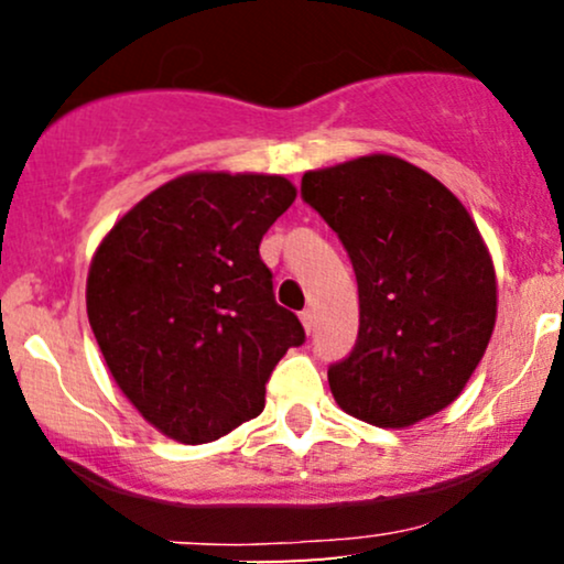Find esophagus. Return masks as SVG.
I'll use <instances>...</instances> for the list:
<instances>
[{
	"mask_svg": "<svg viewBox=\"0 0 564 564\" xmlns=\"http://www.w3.org/2000/svg\"><path fill=\"white\" fill-rule=\"evenodd\" d=\"M300 321H302V326H304V332H313V326H315V313L313 310H302L300 313Z\"/></svg>",
	"mask_w": 564,
	"mask_h": 564,
	"instance_id": "34e87169",
	"label": "esophagus"
}]
</instances>
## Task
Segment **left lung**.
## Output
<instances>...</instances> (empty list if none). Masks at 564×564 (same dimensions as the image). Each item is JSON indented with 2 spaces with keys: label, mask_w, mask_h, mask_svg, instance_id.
<instances>
[{
  "label": "left lung",
  "mask_w": 564,
  "mask_h": 564,
  "mask_svg": "<svg viewBox=\"0 0 564 564\" xmlns=\"http://www.w3.org/2000/svg\"><path fill=\"white\" fill-rule=\"evenodd\" d=\"M302 198L358 278V341L328 368L334 400L384 430L443 411L496 326V270L475 219L440 180L390 153L304 172Z\"/></svg>",
  "instance_id": "left-lung-1"
}]
</instances>
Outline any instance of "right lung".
Returning <instances> with one entry per match:
<instances>
[{"label":"right lung","instance_id":"obj_1","mask_svg":"<svg viewBox=\"0 0 564 564\" xmlns=\"http://www.w3.org/2000/svg\"><path fill=\"white\" fill-rule=\"evenodd\" d=\"M294 198L281 174L187 172L97 246L89 326L119 390L161 435L200 445L260 416L264 381L304 341L260 260Z\"/></svg>","mask_w":564,"mask_h":564}]
</instances>
